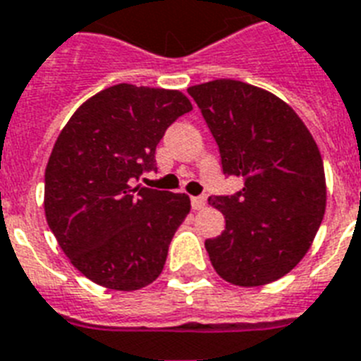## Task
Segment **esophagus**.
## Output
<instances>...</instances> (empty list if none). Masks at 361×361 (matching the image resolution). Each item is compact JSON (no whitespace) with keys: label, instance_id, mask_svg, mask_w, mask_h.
<instances>
[{"label":"esophagus","instance_id":"esophagus-1","mask_svg":"<svg viewBox=\"0 0 361 361\" xmlns=\"http://www.w3.org/2000/svg\"><path fill=\"white\" fill-rule=\"evenodd\" d=\"M207 207V199L204 197H192V208L193 210H201Z\"/></svg>","mask_w":361,"mask_h":361}]
</instances>
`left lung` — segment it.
I'll return each instance as SVG.
<instances>
[{
	"label": "left lung",
	"instance_id": "1",
	"mask_svg": "<svg viewBox=\"0 0 361 361\" xmlns=\"http://www.w3.org/2000/svg\"><path fill=\"white\" fill-rule=\"evenodd\" d=\"M216 138L225 175L243 188L208 202L225 216L221 236L204 241L223 281L243 288L275 282L308 252L326 208L319 147L288 103L241 80L188 88Z\"/></svg>",
	"mask_w": 361,
	"mask_h": 361
}]
</instances>
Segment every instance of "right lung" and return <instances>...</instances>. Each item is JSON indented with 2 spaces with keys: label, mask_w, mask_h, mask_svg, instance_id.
Here are the masks:
<instances>
[{
  "label": "right lung",
  "mask_w": 361,
  "mask_h": 361,
  "mask_svg": "<svg viewBox=\"0 0 361 361\" xmlns=\"http://www.w3.org/2000/svg\"><path fill=\"white\" fill-rule=\"evenodd\" d=\"M190 110L183 92L121 82L85 101L59 134L46 168V219L95 284L134 291L162 273L190 197L130 180L157 169L164 133Z\"/></svg>",
  "instance_id": "add662e5"
}]
</instances>
